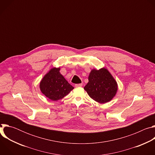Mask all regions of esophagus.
I'll return each instance as SVG.
<instances>
[{
	"label": "esophagus",
	"instance_id": "1",
	"mask_svg": "<svg viewBox=\"0 0 155 155\" xmlns=\"http://www.w3.org/2000/svg\"><path fill=\"white\" fill-rule=\"evenodd\" d=\"M83 86V84L82 83H80V84H75V87H81V86Z\"/></svg>",
	"mask_w": 155,
	"mask_h": 155
}]
</instances>
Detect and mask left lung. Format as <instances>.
<instances>
[{
    "instance_id": "1",
    "label": "left lung",
    "mask_w": 155,
    "mask_h": 155,
    "mask_svg": "<svg viewBox=\"0 0 155 155\" xmlns=\"http://www.w3.org/2000/svg\"><path fill=\"white\" fill-rule=\"evenodd\" d=\"M84 90L91 99L100 104H105L115 97L118 90V84L107 69H93Z\"/></svg>"
}]
</instances>
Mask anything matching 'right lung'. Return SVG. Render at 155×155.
I'll return each instance as SVG.
<instances>
[{
    "mask_svg": "<svg viewBox=\"0 0 155 155\" xmlns=\"http://www.w3.org/2000/svg\"><path fill=\"white\" fill-rule=\"evenodd\" d=\"M59 71L60 68L51 69L40 83L41 92L53 101L62 99L74 88L61 74Z\"/></svg>",
    "mask_w": 155,
    "mask_h": 155,
    "instance_id": "add662e5",
    "label": "right lung"
}]
</instances>
